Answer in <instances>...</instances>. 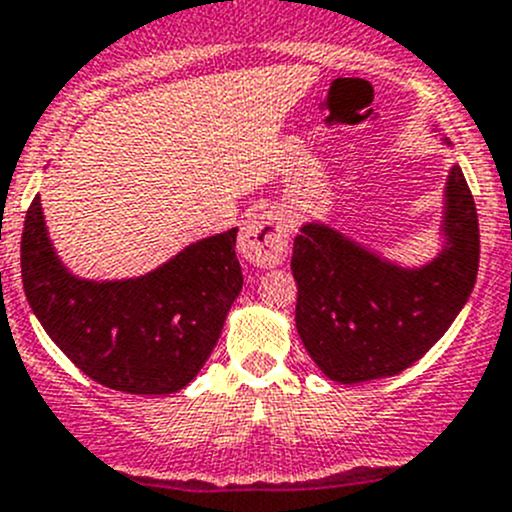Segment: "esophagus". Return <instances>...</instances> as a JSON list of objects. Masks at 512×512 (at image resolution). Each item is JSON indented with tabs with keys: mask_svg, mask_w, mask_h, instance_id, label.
Wrapping results in <instances>:
<instances>
[{
	"mask_svg": "<svg viewBox=\"0 0 512 512\" xmlns=\"http://www.w3.org/2000/svg\"><path fill=\"white\" fill-rule=\"evenodd\" d=\"M238 251L248 264L261 269L279 266L289 253V221L274 211L251 213L241 228Z\"/></svg>",
	"mask_w": 512,
	"mask_h": 512,
	"instance_id": "34e87169",
	"label": "esophagus"
}]
</instances>
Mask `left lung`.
Segmentation results:
<instances>
[{
    "label": "left lung",
    "mask_w": 512,
    "mask_h": 512,
    "mask_svg": "<svg viewBox=\"0 0 512 512\" xmlns=\"http://www.w3.org/2000/svg\"><path fill=\"white\" fill-rule=\"evenodd\" d=\"M445 246L432 264L402 269L321 223L294 238L296 329L334 382L394 377L425 357L465 306L480 261L475 201L460 165L445 188Z\"/></svg>",
    "instance_id": "obj_1"
}]
</instances>
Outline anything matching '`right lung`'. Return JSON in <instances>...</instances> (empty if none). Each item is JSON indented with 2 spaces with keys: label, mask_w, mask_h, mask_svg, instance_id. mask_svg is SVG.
Returning a JSON list of instances; mask_svg holds the SVG:
<instances>
[{
  "label": "right lung",
  "mask_w": 512,
  "mask_h": 512,
  "mask_svg": "<svg viewBox=\"0 0 512 512\" xmlns=\"http://www.w3.org/2000/svg\"><path fill=\"white\" fill-rule=\"evenodd\" d=\"M236 233L191 243L140 279L85 281L57 259L37 196L22 231L24 294L52 342L97 384L178 392L211 357L243 286Z\"/></svg>",
  "instance_id": "obj_1"
}]
</instances>
